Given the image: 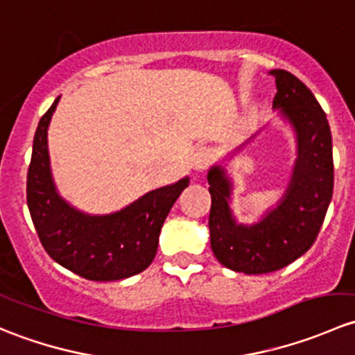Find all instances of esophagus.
Masks as SVG:
<instances>
[{"label":"esophagus","instance_id":"obj_1","mask_svg":"<svg viewBox=\"0 0 355 355\" xmlns=\"http://www.w3.org/2000/svg\"><path fill=\"white\" fill-rule=\"evenodd\" d=\"M211 161H213V153L206 148H200L196 151V155L192 156V166H194L196 171H204L207 170Z\"/></svg>","mask_w":355,"mask_h":355}]
</instances>
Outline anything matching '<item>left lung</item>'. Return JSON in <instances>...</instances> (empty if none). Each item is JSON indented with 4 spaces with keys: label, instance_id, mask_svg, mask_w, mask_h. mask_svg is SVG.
Segmentation results:
<instances>
[{
    "label": "left lung",
    "instance_id": "left-lung-1",
    "mask_svg": "<svg viewBox=\"0 0 355 355\" xmlns=\"http://www.w3.org/2000/svg\"><path fill=\"white\" fill-rule=\"evenodd\" d=\"M270 73L277 82L273 108L292 125L297 141V159L284 198L257 223H237L230 209L234 185L227 170L214 164L207 171L211 249L223 266L245 275L271 273L307 252L320 234L333 196L327 113L295 75L287 70Z\"/></svg>",
    "mask_w": 355,
    "mask_h": 355
}]
</instances>
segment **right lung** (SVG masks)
I'll return each instance as SVG.
<instances>
[{"label":"right lung","instance_id":"add662e5","mask_svg":"<svg viewBox=\"0 0 355 355\" xmlns=\"http://www.w3.org/2000/svg\"><path fill=\"white\" fill-rule=\"evenodd\" d=\"M60 98L39 120L27 173V206L51 259L92 282L134 277L153 263L159 232L189 177L159 187L111 214H87L70 206L53 182L48 127Z\"/></svg>","mask_w":355,"mask_h":355}]
</instances>
